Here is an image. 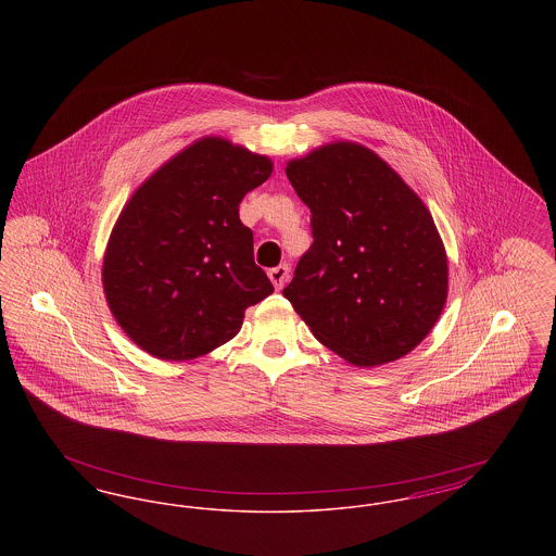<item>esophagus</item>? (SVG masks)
<instances>
[{
    "mask_svg": "<svg viewBox=\"0 0 556 556\" xmlns=\"http://www.w3.org/2000/svg\"><path fill=\"white\" fill-rule=\"evenodd\" d=\"M268 279L273 281L275 290H281V288L286 286V281L290 279V266L279 265L275 266V268H270V270H268Z\"/></svg>",
    "mask_w": 556,
    "mask_h": 556,
    "instance_id": "obj_1",
    "label": "esophagus"
}]
</instances>
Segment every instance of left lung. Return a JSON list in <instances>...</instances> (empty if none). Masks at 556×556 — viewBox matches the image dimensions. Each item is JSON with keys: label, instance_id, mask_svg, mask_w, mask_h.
I'll list each match as a JSON object with an SVG mask.
<instances>
[{"label": "left lung", "instance_id": "8db88e82", "mask_svg": "<svg viewBox=\"0 0 556 556\" xmlns=\"http://www.w3.org/2000/svg\"><path fill=\"white\" fill-rule=\"evenodd\" d=\"M313 245L283 290L318 342L356 367L421 344L444 311L448 261L421 198L372 150L333 141L288 162Z\"/></svg>", "mask_w": 556, "mask_h": 556}]
</instances>
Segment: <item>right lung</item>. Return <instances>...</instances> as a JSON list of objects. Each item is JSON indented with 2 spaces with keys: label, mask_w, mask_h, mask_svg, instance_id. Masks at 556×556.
<instances>
[{
  "label": "right lung",
  "mask_w": 556,
  "mask_h": 556,
  "mask_svg": "<svg viewBox=\"0 0 556 556\" xmlns=\"http://www.w3.org/2000/svg\"><path fill=\"white\" fill-rule=\"evenodd\" d=\"M273 162L202 137L135 189L108 239L102 283L123 331L162 361H191L238 336L273 293L239 202Z\"/></svg>",
  "instance_id": "obj_1"
}]
</instances>
